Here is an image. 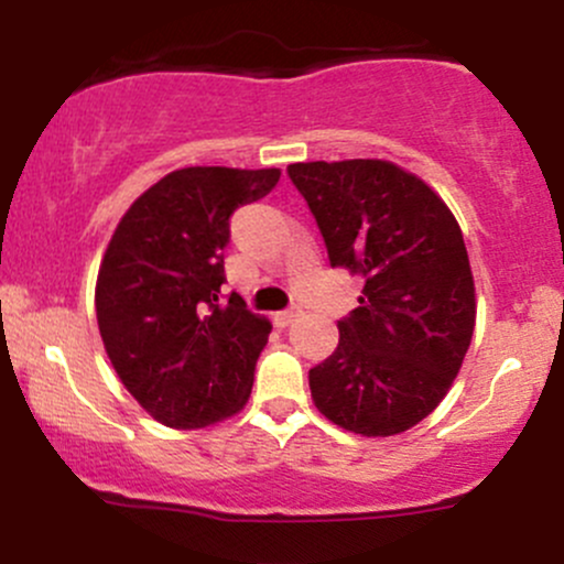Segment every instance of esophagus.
I'll list each match as a JSON object with an SVG mask.
<instances>
[{"label": "esophagus", "instance_id": "esophagus-1", "mask_svg": "<svg viewBox=\"0 0 564 564\" xmlns=\"http://www.w3.org/2000/svg\"><path fill=\"white\" fill-rule=\"evenodd\" d=\"M302 310L300 307H289V310H281V313H275V323L278 326H289V323H294L300 318Z\"/></svg>", "mask_w": 564, "mask_h": 564}]
</instances>
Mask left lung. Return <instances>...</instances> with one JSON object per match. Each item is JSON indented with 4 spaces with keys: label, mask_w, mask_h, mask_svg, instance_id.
Listing matches in <instances>:
<instances>
[{
    "label": "left lung",
    "mask_w": 564,
    "mask_h": 564,
    "mask_svg": "<svg viewBox=\"0 0 564 564\" xmlns=\"http://www.w3.org/2000/svg\"><path fill=\"white\" fill-rule=\"evenodd\" d=\"M286 172L332 268L366 281L360 307L336 323L339 345L310 368L315 405L355 435L411 430L451 390L475 332L462 228L430 185L390 161H310Z\"/></svg>",
    "instance_id": "obj_1"
}]
</instances>
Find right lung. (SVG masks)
<instances>
[{"label": "right lung", "mask_w": 564, "mask_h": 564, "mask_svg": "<svg viewBox=\"0 0 564 564\" xmlns=\"http://www.w3.org/2000/svg\"><path fill=\"white\" fill-rule=\"evenodd\" d=\"M281 170L187 166L121 217L95 286L97 326L121 384L153 419L200 430L246 405L270 321L223 294L230 217Z\"/></svg>", "instance_id": "1"}]
</instances>
